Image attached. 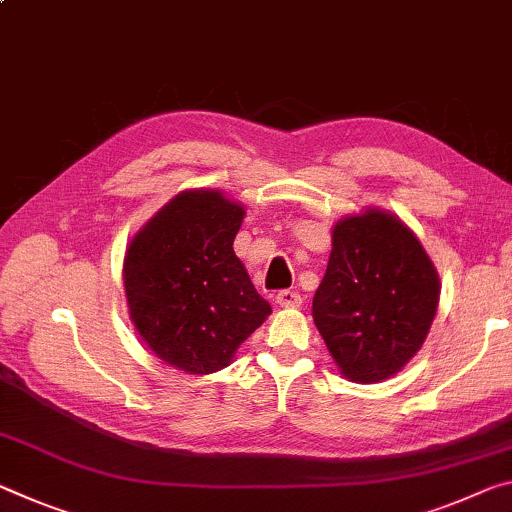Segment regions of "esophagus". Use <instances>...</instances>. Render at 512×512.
<instances>
[{
	"mask_svg": "<svg viewBox=\"0 0 512 512\" xmlns=\"http://www.w3.org/2000/svg\"><path fill=\"white\" fill-rule=\"evenodd\" d=\"M275 303H278L280 307H300L303 298H300V294L294 289H282L280 294L275 296Z\"/></svg>",
	"mask_w": 512,
	"mask_h": 512,
	"instance_id": "34e87169",
	"label": "esophagus"
}]
</instances>
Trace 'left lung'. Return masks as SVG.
Returning <instances> with one entry per match:
<instances>
[{"mask_svg": "<svg viewBox=\"0 0 512 512\" xmlns=\"http://www.w3.org/2000/svg\"><path fill=\"white\" fill-rule=\"evenodd\" d=\"M437 303L440 278L403 221L367 209L335 225L312 316L346 378L378 383L399 373L424 344Z\"/></svg>", "mask_w": 512, "mask_h": 512, "instance_id": "8db88e82", "label": "left lung"}]
</instances>
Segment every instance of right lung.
Masks as SVG:
<instances>
[{
    "label": "right lung",
    "instance_id": "obj_1",
    "mask_svg": "<svg viewBox=\"0 0 512 512\" xmlns=\"http://www.w3.org/2000/svg\"><path fill=\"white\" fill-rule=\"evenodd\" d=\"M243 214L221 191H182L129 243V319L170 367L221 371L271 314L232 248Z\"/></svg>",
    "mask_w": 512,
    "mask_h": 512
}]
</instances>
